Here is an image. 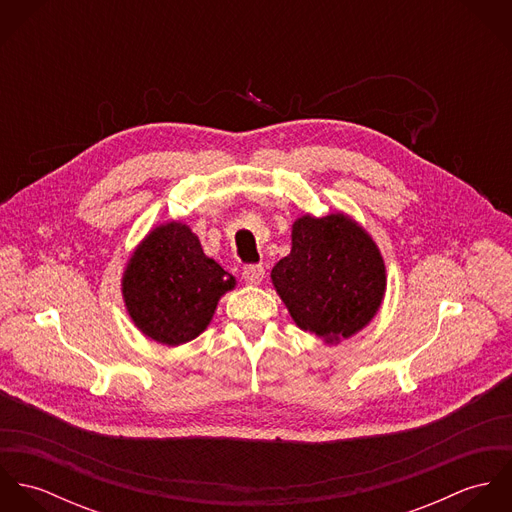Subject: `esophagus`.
Here are the masks:
<instances>
[{
  "label": "esophagus",
  "mask_w": 512,
  "mask_h": 512,
  "mask_svg": "<svg viewBox=\"0 0 512 512\" xmlns=\"http://www.w3.org/2000/svg\"><path fill=\"white\" fill-rule=\"evenodd\" d=\"M242 278L250 286H258L264 280V268L260 264H248L242 270Z\"/></svg>",
  "instance_id": "1"
}]
</instances>
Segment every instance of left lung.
Here are the masks:
<instances>
[{
	"instance_id": "1",
	"label": "left lung",
	"mask_w": 512,
	"mask_h": 512,
	"mask_svg": "<svg viewBox=\"0 0 512 512\" xmlns=\"http://www.w3.org/2000/svg\"><path fill=\"white\" fill-rule=\"evenodd\" d=\"M272 284L299 329L339 343L378 311L386 272L372 238L337 213L293 222L292 252L274 266Z\"/></svg>"
}]
</instances>
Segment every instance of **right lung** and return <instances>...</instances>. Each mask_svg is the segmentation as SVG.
<instances>
[{"mask_svg": "<svg viewBox=\"0 0 512 512\" xmlns=\"http://www.w3.org/2000/svg\"><path fill=\"white\" fill-rule=\"evenodd\" d=\"M234 284L205 256L187 224L167 222L153 228L130 258L122 292L136 327L153 341L175 347L207 329L220 295Z\"/></svg>", "mask_w": 512, "mask_h": 512, "instance_id": "right-lung-1", "label": "right lung"}]
</instances>
